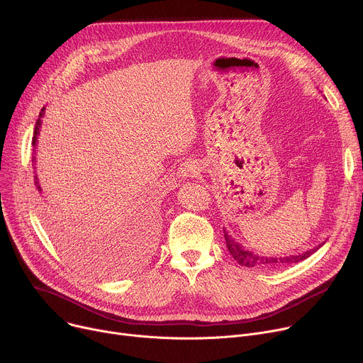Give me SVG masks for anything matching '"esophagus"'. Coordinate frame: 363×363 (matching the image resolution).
Listing matches in <instances>:
<instances>
[{"label": "esophagus", "instance_id": "esophagus-1", "mask_svg": "<svg viewBox=\"0 0 363 363\" xmlns=\"http://www.w3.org/2000/svg\"><path fill=\"white\" fill-rule=\"evenodd\" d=\"M198 172H199V167L195 162L188 161V162H184L179 165L177 175L184 179V178H192V177L198 175Z\"/></svg>", "mask_w": 363, "mask_h": 363}]
</instances>
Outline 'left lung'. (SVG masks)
Here are the masks:
<instances>
[{
	"label": "left lung",
	"instance_id": "1",
	"mask_svg": "<svg viewBox=\"0 0 363 363\" xmlns=\"http://www.w3.org/2000/svg\"><path fill=\"white\" fill-rule=\"evenodd\" d=\"M224 230V237H225V242H227V248L230 251V254L233 255L234 260L244 267L248 269H276L280 266H289L293 263H300L303 260H306L307 257H310L312 254H315L325 242L313 247V248H308L304 252L300 254H293V255H284V257H267V255H262V254H257L254 251H250L248 248H245L242 244H240L238 241H235L227 231V228Z\"/></svg>",
	"mask_w": 363,
	"mask_h": 363
}]
</instances>
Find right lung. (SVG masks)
I'll return each mask as SVG.
<instances>
[{
    "label": "right lung",
    "instance_id": "add662e5",
    "mask_svg": "<svg viewBox=\"0 0 363 363\" xmlns=\"http://www.w3.org/2000/svg\"><path fill=\"white\" fill-rule=\"evenodd\" d=\"M44 112H45V108L41 109V112L38 115V119L35 122V128H34L33 165H35V147H37V139H38L40 126H41V118L44 116ZM34 169H35V167H34ZM34 174H35V171H34ZM34 185H35L37 191L40 192V195L43 198V202L47 203L45 196L43 195V189L40 186V181H38L37 174L34 175ZM43 211H44V220H45L48 228L51 230V233H53L55 238L57 240V242L62 247L67 248L69 252H73V251H70L74 247V242H76L74 241L76 234H74L73 228H70V225L65 224V221L60 220L59 216L48 211L47 206H43ZM157 221H158L157 211H155V210L149 211L147 206H145V205H136L135 208L130 211V214L123 220V223L121 225H118L115 228V231H112V238L116 242L115 245H121V242H129V244L139 245V247H149L152 240H153L155 231H157V225H158ZM74 252H79V251H74ZM72 255H76V254H72ZM73 258L79 263L82 262V260H79V258H82V257H73Z\"/></svg>",
    "mask_w": 363,
    "mask_h": 363
}]
</instances>
